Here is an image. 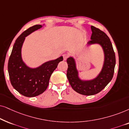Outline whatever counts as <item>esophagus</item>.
Here are the masks:
<instances>
[{
  "label": "esophagus",
  "instance_id": "34e87169",
  "mask_svg": "<svg viewBox=\"0 0 129 129\" xmlns=\"http://www.w3.org/2000/svg\"><path fill=\"white\" fill-rule=\"evenodd\" d=\"M62 56H63V60H64V61H66V60H67V58H68V54H63Z\"/></svg>",
  "mask_w": 129,
  "mask_h": 129
}]
</instances>
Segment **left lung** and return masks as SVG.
Instances as JSON below:
<instances>
[{"mask_svg": "<svg viewBox=\"0 0 129 129\" xmlns=\"http://www.w3.org/2000/svg\"><path fill=\"white\" fill-rule=\"evenodd\" d=\"M91 41L87 43V45H99L103 52L104 61L99 73L93 78L82 79L75 58L70 56L67 60L68 66L67 77L70 85L75 91L84 95H94L103 90L112 80L116 65V56L110 39L104 32L97 27L91 26Z\"/></svg>", "mask_w": 129, "mask_h": 129, "instance_id": "obj_1", "label": "left lung"}]
</instances>
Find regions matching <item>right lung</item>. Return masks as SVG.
Listing matches in <instances>:
<instances>
[{
    "mask_svg": "<svg viewBox=\"0 0 129 129\" xmlns=\"http://www.w3.org/2000/svg\"><path fill=\"white\" fill-rule=\"evenodd\" d=\"M45 24L36 25L24 31L15 41L8 62V73L11 84L25 97L39 95L47 88L51 75L63 60L62 56L45 62L37 67H30L23 61L22 48L26 37L42 28Z\"/></svg>",
    "mask_w": 129,
    "mask_h": 129,
    "instance_id": "right-lung-1",
    "label": "right lung"
}]
</instances>
